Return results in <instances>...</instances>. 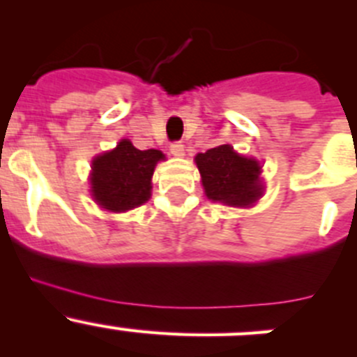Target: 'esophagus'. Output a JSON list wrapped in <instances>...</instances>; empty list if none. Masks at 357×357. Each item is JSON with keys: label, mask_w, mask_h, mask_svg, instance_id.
I'll use <instances>...</instances> for the list:
<instances>
[{"label": "esophagus", "mask_w": 357, "mask_h": 357, "mask_svg": "<svg viewBox=\"0 0 357 357\" xmlns=\"http://www.w3.org/2000/svg\"><path fill=\"white\" fill-rule=\"evenodd\" d=\"M171 153L176 157H183L185 155V145L181 142L171 143Z\"/></svg>", "instance_id": "1"}]
</instances>
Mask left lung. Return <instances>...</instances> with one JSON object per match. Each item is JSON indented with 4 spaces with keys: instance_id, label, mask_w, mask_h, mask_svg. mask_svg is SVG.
<instances>
[{
    "instance_id": "obj_1",
    "label": "left lung",
    "mask_w": 357,
    "mask_h": 357,
    "mask_svg": "<svg viewBox=\"0 0 357 357\" xmlns=\"http://www.w3.org/2000/svg\"><path fill=\"white\" fill-rule=\"evenodd\" d=\"M195 162L202 174L205 195L211 200L233 207H245L262 195L259 162L238 155L229 145L199 153Z\"/></svg>"
}]
</instances>
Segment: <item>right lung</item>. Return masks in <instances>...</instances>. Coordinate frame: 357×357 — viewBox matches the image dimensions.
Masks as SVG:
<instances>
[{
	"instance_id": "1",
	"label": "right lung",
	"mask_w": 357,
	"mask_h": 357,
	"mask_svg": "<svg viewBox=\"0 0 357 357\" xmlns=\"http://www.w3.org/2000/svg\"><path fill=\"white\" fill-rule=\"evenodd\" d=\"M162 158L160 150H138L129 139H122L117 149L93 160V197L110 212L145 204L150 199L153 171Z\"/></svg>"
}]
</instances>
